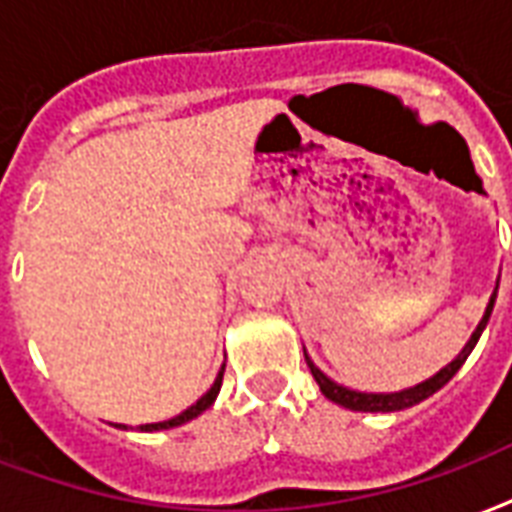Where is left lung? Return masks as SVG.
<instances>
[{
    "label": "left lung",
    "instance_id": "1",
    "mask_svg": "<svg viewBox=\"0 0 512 512\" xmlns=\"http://www.w3.org/2000/svg\"><path fill=\"white\" fill-rule=\"evenodd\" d=\"M494 300H497V292L491 295L489 306H486V314H483V319H481V325L475 327L473 338L467 341V346L462 349V354H459V357H456L451 365H446V368L440 370L438 376L427 378L424 384L413 386V389H403V392H395V395H365V392H351V389H346V386L330 381V378H327L319 368H314V362L308 360V354H306V362H308V368H311V376H314V381H317L319 389H322V395H325L327 400H333V403L343 405V408H349V411L389 413V411H403V408H411V405L421 403V400H427L429 395H435L438 389H443V386H446L448 381L456 376V370L462 368L464 360L470 357V351L475 349V343H478V338H481L483 327H486V322H489V317H491Z\"/></svg>",
    "mask_w": 512,
    "mask_h": 512
}]
</instances>
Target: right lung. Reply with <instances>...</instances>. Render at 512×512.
Instances as JSON below:
<instances>
[{
    "instance_id": "right-lung-1",
    "label": "right lung",
    "mask_w": 512,
    "mask_h": 512,
    "mask_svg": "<svg viewBox=\"0 0 512 512\" xmlns=\"http://www.w3.org/2000/svg\"><path fill=\"white\" fill-rule=\"evenodd\" d=\"M222 373H225V365H222L220 376H217V381H214V384H212V389H209V392H206V395L201 397V400H198V403L190 405V408H187V411H182V413H179V416H174V419H169V421H158V424H142V427H139V429H142V432H155V429L179 427V424H185V421L195 419V416H198V413H204L206 408H209V405L214 403V397L220 395Z\"/></svg>"
}]
</instances>
